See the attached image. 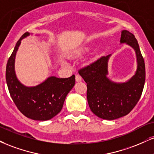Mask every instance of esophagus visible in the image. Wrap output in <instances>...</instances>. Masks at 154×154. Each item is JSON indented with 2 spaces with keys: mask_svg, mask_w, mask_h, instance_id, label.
Listing matches in <instances>:
<instances>
[{
  "mask_svg": "<svg viewBox=\"0 0 154 154\" xmlns=\"http://www.w3.org/2000/svg\"><path fill=\"white\" fill-rule=\"evenodd\" d=\"M75 79H76V81H77V82H79V81H81L82 80V77H81L80 75H75Z\"/></svg>",
  "mask_w": 154,
  "mask_h": 154,
  "instance_id": "1",
  "label": "esophagus"
}]
</instances>
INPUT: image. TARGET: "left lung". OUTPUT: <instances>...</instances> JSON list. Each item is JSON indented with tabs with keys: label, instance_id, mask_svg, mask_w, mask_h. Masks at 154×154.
I'll return each instance as SVG.
<instances>
[{
	"label": "left lung",
	"instance_id": "left-lung-1",
	"mask_svg": "<svg viewBox=\"0 0 154 154\" xmlns=\"http://www.w3.org/2000/svg\"><path fill=\"white\" fill-rule=\"evenodd\" d=\"M125 42L135 49L138 62L136 75L128 82L116 84L107 78L110 55L100 57L78 70L87 83V98L90 110L105 120H115L128 114L139 100L145 84V63L138 42L134 35L124 30L120 43Z\"/></svg>",
	"mask_w": 154,
	"mask_h": 154
}]
</instances>
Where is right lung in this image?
Masks as SVG:
<instances>
[{
  "label": "right lung",
  "instance_id": "right-lung-1",
  "mask_svg": "<svg viewBox=\"0 0 154 154\" xmlns=\"http://www.w3.org/2000/svg\"><path fill=\"white\" fill-rule=\"evenodd\" d=\"M22 35L9 57L5 69V79L13 101L22 114L35 120H47L57 116L62 110L65 98L75 83V76L68 78L49 77L45 82L34 88L21 84L14 72L15 56L21 40L29 36Z\"/></svg>",
  "mask_w": 154,
  "mask_h": 154
}]
</instances>
